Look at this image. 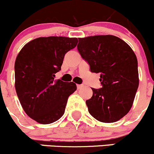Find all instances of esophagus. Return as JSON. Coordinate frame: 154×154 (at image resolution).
I'll return each mask as SVG.
<instances>
[{
  "instance_id": "1",
  "label": "esophagus",
  "mask_w": 154,
  "mask_h": 154,
  "mask_svg": "<svg viewBox=\"0 0 154 154\" xmlns=\"http://www.w3.org/2000/svg\"><path fill=\"white\" fill-rule=\"evenodd\" d=\"M84 87L83 84H77V88H78V90H79V89L82 88V87Z\"/></svg>"
}]
</instances>
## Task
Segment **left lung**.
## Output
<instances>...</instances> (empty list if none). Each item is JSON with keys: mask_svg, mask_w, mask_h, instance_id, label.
<instances>
[{"mask_svg": "<svg viewBox=\"0 0 154 154\" xmlns=\"http://www.w3.org/2000/svg\"><path fill=\"white\" fill-rule=\"evenodd\" d=\"M77 48L91 72L100 73L101 88H92V96L86 100L90 114L103 123L120 120L131 108L139 86L134 52L112 35L79 38Z\"/></svg>", "mask_w": 154, "mask_h": 154, "instance_id": "8db88e82", "label": "left lung"}]
</instances>
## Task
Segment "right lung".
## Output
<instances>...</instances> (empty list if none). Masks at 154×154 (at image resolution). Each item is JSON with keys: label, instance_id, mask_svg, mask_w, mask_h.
Wrapping results in <instances>:
<instances>
[{"label": "right lung", "instance_id": "right-lung-1", "mask_svg": "<svg viewBox=\"0 0 154 154\" xmlns=\"http://www.w3.org/2000/svg\"><path fill=\"white\" fill-rule=\"evenodd\" d=\"M77 38L39 37L21 49L14 64L15 90L27 115L41 124L57 121L64 115L67 99L76 90L73 82L54 80L66 53Z\"/></svg>", "mask_w": 154, "mask_h": 154}]
</instances>
